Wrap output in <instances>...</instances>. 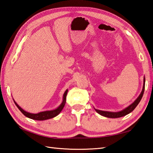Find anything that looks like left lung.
Masks as SVG:
<instances>
[{"label": "left lung", "mask_w": 153, "mask_h": 153, "mask_svg": "<svg viewBox=\"0 0 153 153\" xmlns=\"http://www.w3.org/2000/svg\"><path fill=\"white\" fill-rule=\"evenodd\" d=\"M145 79L144 78L143 89H142V91H141V93L140 94V96L137 98V99L132 104V105H130L129 106H128L127 108H126L124 109L123 110H122L121 111H119V112H110V111H102V110H97V109H95V110H96L97 112L100 115H102V116L110 117V118L121 117L125 116V115L128 114L129 113H130L131 111H132L134 110L135 109V108L137 106V105H138L139 102H140L141 98H142L143 93H144V90H145Z\"/></svg>", "instance_id": "1"}]
</instances>
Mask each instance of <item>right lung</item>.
<instances>
[{"instance_id":"obj_1","label":"right lung","mask_w":153,"mask_h":153,"mask_svg":"<svg viewBox=\"0 0 153 153\" xmlns=\"http://www.w3.org/2000/svg\"><path fill=\"white\" fill-rule=\"evenodd\" d=\"M68 89H67V90L65 91L64 94V100H63V102L61 104V105L59 106L58 108H56V110H54L42 111V112H39L38 114H30V113L27 112V111L22 109L19 106L16 102H15V100H13V101H14L15 104H16L17 107L19 108V110L21 112L25 115L26 117L30 118V119H32V120H39V121L46 120H48V119L53 118L60 113V111L62 110L63 108L64 107V105L65 104L66 96H67V94H68Z\"/></svg>"}]
</instances>
